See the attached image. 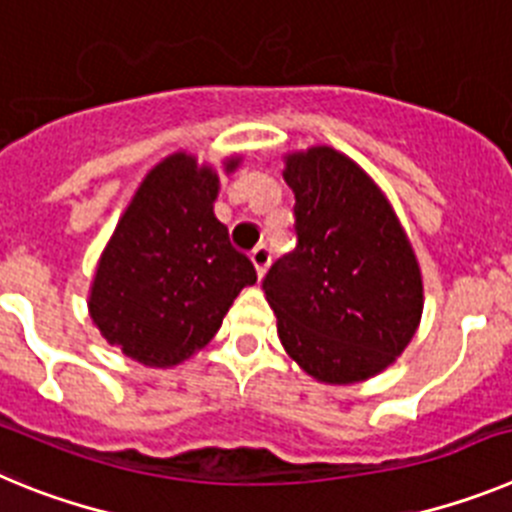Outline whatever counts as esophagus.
I'll list each match as a JSON object with an SVG mask.
<instances>
[{
  "mask_svg": "<svg viewBox=\"0 0 512 512\" xmlns=\"http://www.w3.org/2000/svg\"><path fill=\"white\" fill-rule=\"evenodd\" d=\"M251 261H253V269H256V274H259V279L264 277L266 269H269V261H271L269 246H264V243H261V246L253 248V251H251Z\"/></svg>",
  "mask_w": 512,
  "mask_h": 512,
  "instance_id": "obj_1",
  "label": "esophagus"
}]
</instances>
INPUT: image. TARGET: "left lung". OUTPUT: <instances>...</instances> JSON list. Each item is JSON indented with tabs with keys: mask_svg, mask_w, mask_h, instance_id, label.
I'll return each instance as SVG.
<instances>
[{
	"mask_svg": "<svg viewBox=\"0 0 512 512\" xmlns=\"http://www.w3.org/2000/svg\"><path fill=\"white\" fill-rule=\"evenodd\" d=\"M284 182L295 192L297 248L264 277L279 341L318 382H364L420 323L413 246L372 176L336 148L289 153Z\"/></svg>",
	"mask_w": 512,
	"mask_h": 512,
	"instance_id": "1",
	"label": "left lung"
}]
</instances>
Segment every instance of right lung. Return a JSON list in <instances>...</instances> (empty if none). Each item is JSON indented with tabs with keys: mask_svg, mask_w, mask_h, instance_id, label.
Listing matches in <instances>:
<instances>
[{
	"mask_svg": "<svg viewBox=\"0 0 512 512\" xmlns=\"http://www.w3.org/2000/svg\"><path fill=\"white\" fill-rule=\"evenodd\" d=\"M241 158L225 161L235 171ZM217 171L171 153L140 182L97 264L89 315L112 346L146 366H176L212 341L251 259L212 212Z\"/></svg>",
	"mask_w": 512,
	"mask_h": 512,
	"instance_id": "add662e5",
	"label": "right lung"
}]
</instances>
